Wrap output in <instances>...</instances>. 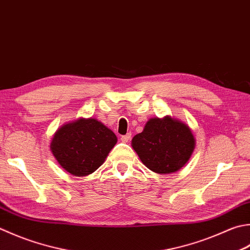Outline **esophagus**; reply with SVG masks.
Masks as SVG:
<instances>
[{"instance_id": "34e87169", "label": "esophagus", "mask_w": 250, "mask_h": 250, "mask_svg": "<svg viewBox=\"0 0 250 250\" xmlns=\"http://www.w3.org/2000/svg\"><path fill=\"white\" fill-rule=\"evenodd\" d=\"M130 139H131V134L130 133L125 134V135H122L121 138H120L121 142H124V143H128V142L130 141Z\"/></svg>"}]
</instances>
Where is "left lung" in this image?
<instances>
[{
    "instance_id": "obj_1",
    "label": "left lung",
    "mask_w": 250,
    "mask_h": 250,
    "mask_svg": "<svg viewBox=\"0 0 250 250\" xmlns=\"http://www.w3.org/2000/svg\"><path fill=\"white\" fill-rule=\"evenodd\" d=\"M132 147L142 163L156 173L177 172L188 163L195 148V139L189 126L166 116L151 118L143 132L132 139Z\"/></svg>"
}]
</instances>
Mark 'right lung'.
<instances>
[{"label": "right lung", "mask_w": 250, "mask_h": 250, "mask_svg": "<svg viewBox=\"0 0 250 250\" xmlns=\"http://www.w3.org/2000/svg\"><path fill=\"white\" fill-rule=\"evenodd\" d=\"M116 143V134L102 122L80 118L55 132L51 150L67 172L84 177L101 167Z\"/></svg>", "instance_id": "obj_1"}]
</instances>
